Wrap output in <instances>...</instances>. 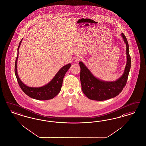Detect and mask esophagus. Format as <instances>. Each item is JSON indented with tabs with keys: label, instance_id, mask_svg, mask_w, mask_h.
<instances>
[{
	"label": "esophagus",
	"instance_id": "obj_1",
	"mask_svg": "<svg viewBox=\"0 0 146 146\" xmlns=\"http://www.w3.org/2000/svg\"><path fill=\"white\" fill-rule=\"evenodd\" d=\"M74 60H75L76 62H78L79 61L82 60V56L78 55V56H76V57H74Z\"/></svg>",
	"mask_w": 146,
	"mask_h": 146
}]
</instances>
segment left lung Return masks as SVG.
Here are the masks:
<instances>
[{
  "instance_id": "left-lung-1",
  "label": "left lung",
  "mask_w": 146,
  "mask_h": 146,
  "mask_svg": "<svg viewBox=\"0 0 146 146\" xmlns=\"http://www.w3.org/2000/svg\"><path fill=\"white\" fill-rule=\"evenodd\" d=\"M121 36L126 44L127 63L123 74L117 80L114 81L101 80L93 76L82 62H79L81 89L88 99L96 101L110 99L118 96L126 86L131 69V59L128 41L122 33Z\"/></svg>"
}]
</instances>
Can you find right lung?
Masks as SVG:
<instances>
[{
  "label": "right lung",
  "mask_w": 146,
  "mask_h": 146,
  "mask_svg": "<svg viewBox=\"0 0 146 146\" xmlns=\"http://www.w3.org/2000/svg\"><path fill=\"white\" fill-rule=\"evenodd\" d=\"M22 40L23 39L20 41L18 47V54L15 59V76L21 89L26 95L36 100H47L54 98L60 92L62 85L64 77L67 71L70 68L71 64H68L61 67L52 80L45 85L40 87H29L21 81L17 72V61L19 54V49Z\"/></svg>",
  "instance_id": "add662e5"
}]
</instances>
